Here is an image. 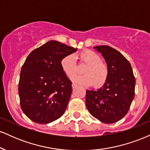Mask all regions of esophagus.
I'll use <instances>...</instances> for the list:
<instances>
[{
    "mask_svg": "<svg viewBox=\"0 0 150 150\" xmlns=\"http://www.w3.org/2000/svg\"><path fill=\"white\" fill-rule=\"evenodd\" d=\"M77 86V85H76V84H75V83L72 84V87H73V88H76Z\"/></svg>",
    "mask_w": 150,
    "mask_h": 150,
    "instance_id": "obj_1",
    "label": "esophagus"
}]
</instances>
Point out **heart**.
Listing matches in <instances>:
<instances>
[{"label": "heart", "mask_w": 150, "mask_h": 150, "mask_svg": "<svg viewBox=\"0 0 150 150\" xmlns=\"http://www.w3.org/2000/svg\"><path fill=\"white\" fill-rule=\"evenodd\" d=\"M79 57L87 66L83 70L84 75H74L72 80L78 85H93L95 87L104 85L108 77V68L106 63L101 61L99 55L91 50H85L79 54ZM61 65L67 76L70 77L76 73L77 64L73 55L63 58Z\"/></svg>", "instance_id": "heart-1"}]
</instances>
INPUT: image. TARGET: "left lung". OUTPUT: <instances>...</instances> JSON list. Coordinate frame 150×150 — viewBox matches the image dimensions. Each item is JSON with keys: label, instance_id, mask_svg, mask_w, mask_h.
I'll return each instance as SVG.
<instances>
[{"label": "left lung", "instance_id": "8db88e82", "mask_svg": "<svg viewBox=\"0 0 150 150\" xmlns=\"http://www.w3.org/2000/svg\"><path fill=\"white\" fill-rule=\"evenodd\" d=\"M107 63L108 77L97 91H86V106L94 118L104 123L118 121L128 112L135 96V78L128 60L108 46H94Z\"/></svg>", "mask_w": 150, "mask_h": 150}]
</instances>
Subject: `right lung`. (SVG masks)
Here are the masks:
<instances>
[{
  "instance_id": "add662e5",
  "label": "right lung",
  "mask_w": 150,
  "mask_h": 150,
  "mask_svg": "<svg viewBox=\"0 0 150 150\" xmlns=\"http://www.w3.org/2000/svg\"><path fill=\"white\" fill-rule=\"evenodd\" d=\"M77 49L49 41L34 49L20 71L18 94L24 113L35 123L46 124L65 112L72 93V82L61 61Z\"/></svg>"
}]
</instances>
